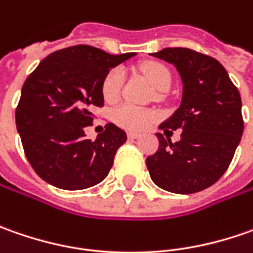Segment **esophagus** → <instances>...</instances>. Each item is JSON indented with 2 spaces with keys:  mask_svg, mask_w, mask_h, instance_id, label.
Instances as JSON below:
<instances>
[{
  "mask_svg": "<svg viewBox=\"0 0 253 253\" xmlns=\"http://www.w3.org/2000/svg\"><path fill=\"white\" fill-rule=\"evenodd\" d=\"M142 135L141 133H138V132H128V138L129 139H138V138H141Z\"/></svg>",
  "mask_w": 253,
  "mask_h": 253,
  "instance_id": "obj_1",
  "label": "esophagus"
}]
</instances>
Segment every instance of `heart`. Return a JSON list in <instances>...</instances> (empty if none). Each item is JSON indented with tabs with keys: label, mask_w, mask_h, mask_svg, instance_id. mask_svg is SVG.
<instances>
[{
	"label": "heart",
	"mask_w": 253,
	"mask_h": 253,
	"mask_svg": "<svg viewBox=\"0 0 253 253\" xmlns=\"http://www.w3.org/2000/svg\"><path fill=\"white\" fill-rule=\"evenodd\" d=\"M142 73L158 91H168L171 84V74L166 66L158 62H149L142 66ZM125 83V72L121 67L110 70L101 84L102 97L107 102H114L120 98ZM156 120V114L149 110L138 108L131 104H122L112 111V121L125 129L142 131Z\"/></svg>",
	"instance_id": "obj_1"
}]
</instances>
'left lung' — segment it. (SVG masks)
Returning <instances> with one entry per match:
<instances>
[{"mask_svg": "<svg viewBox=\"0 0 253 253\" xmlns=\"http://www.w3.org/2000/svg\"><path fill=\"white\" fill-rule=\"evenodd\" d=\"M173 64L183 83L180 107L156 133L159 149L146 159L151 179L161 189L191 194L212 186L228 169L244 132L238 88L224 66L187 47L151 53ZM183 129L171 144L167 133Z\"/></svg>", "mask_w": 253, "mask_h": 253, "instance_id": "left-lung-1", "label": "left lung"}]
</instances>
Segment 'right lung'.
Returning a JSON list of instances; mask_svg holds the SVG:
<instances>
[{"label": "right lung", "mask_w": 253, "mask_h": 253, "mask_svg": "<svg viewBox=\"0 0 253 253\" xmlns=\"http://www.w3.org/2000/svg\"><path fill=\"white\" fill-rule=\"evenodd\" d=\"M132 56L77 44L46 56L28 76L15 121L26 159L46 183L83 190L108 176L126 133L107 124L91 141L84 129L92 125V110L104 105V77Z\"/></svg>", "instance_id": "obj_1"}]
</instances>
